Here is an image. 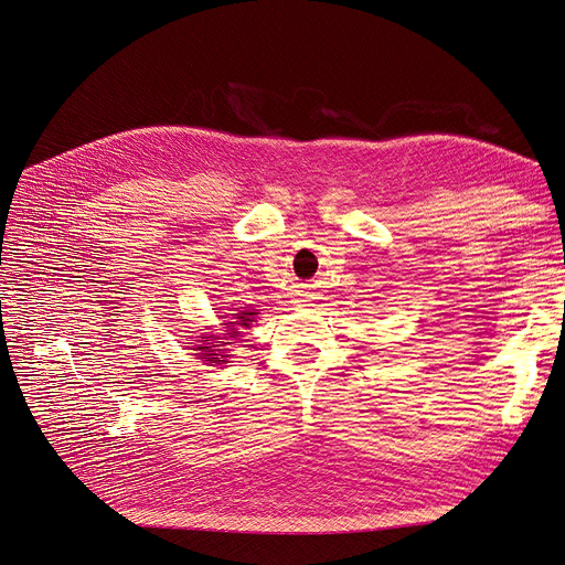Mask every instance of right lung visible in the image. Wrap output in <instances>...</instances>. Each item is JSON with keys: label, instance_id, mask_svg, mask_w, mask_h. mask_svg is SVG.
Returning <instances> with one entry per match:
<instances>
[{"label": "right lung", "instance_id": "add662e5", "mask_svg": "<svg viewBox=\"0 0 565 565\" xmlns=\"http://www.w3.org/2000/svg\"><path fill=\"white\" fill-rule=\"evenodd\" d=\"M254 316L256 313H252V311H241V313H236V320L238 322H227V329H230V340L232 338H238L241 335V329L243 327H249V322H254ZM207 340H216V335H207L202 340V344L198 347L202 353H200V358H210V363H216V365H221V363H227L225 361V353H227V349H212V347H225V344H232V342H223V344H214V342H207ZM210 343L211 347L207 348L206 344Z\"/></svg>", "mask_w": 565, "mask_h": 565}]
</instances>
